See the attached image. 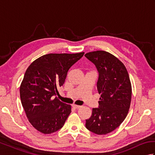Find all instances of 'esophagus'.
Masks as SVG:
<instances>
[{"label":"esophagus","mask_w":155,"mask_h":155,"mask_svg":"<svg viewBox=\"0 0 155 155\" xmlns=\"http://www.w3.org/2000/svg\"><path fill=\"white\" fill-rule=\"evenodd\" d=\"M72 107H74L76 109H78V108H80L81 107V106L80 105H77V104H72Z\"/></svg>","instance_id":"1"}]
</instances>
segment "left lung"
Wrapping results in <instances>:
<instances>
[{
    "instance_id": "left-lung-1",
    "label": "left lung",
    "mask_w": 155,
    "mask_h": 155,
    "mask_svg": "<svg viewBox=\"0 0 155 155\" xmlns=\"http://www.w3.org/2000/svg\"><path fill=\"white\" fill-rule=\"evenodd\" d=\"M84 56L97 68V85L101 94L99 106L93 108L86 127L97 134H107L119 127L127 116L132 97L129 75L123 62L109 52L97 51Z\"/></svg>"
}]
</instances>
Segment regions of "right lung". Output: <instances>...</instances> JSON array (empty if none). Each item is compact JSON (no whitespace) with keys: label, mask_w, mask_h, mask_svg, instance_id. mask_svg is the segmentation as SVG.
Instances as JSON below:
<instances>
[{"label":"right lung","mask_w":155,"mask_h":155,"mask_svg":"<svg viewBox=\"0 0 155 155\" xmlns=\"http://www.w3.org/2000/svg\"><path fill=\"white\" fill-rule=\"evenodd\" d=\"M84 54H45L32 62L26 71L20 97L28 121L39 132L51 134L63 127L71 106L54 96L63 85L69 69Z\"/></svg>","instance_id":"add662e5"}]
</instances>
